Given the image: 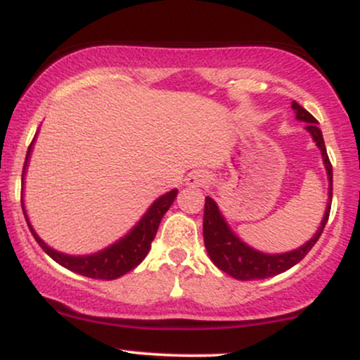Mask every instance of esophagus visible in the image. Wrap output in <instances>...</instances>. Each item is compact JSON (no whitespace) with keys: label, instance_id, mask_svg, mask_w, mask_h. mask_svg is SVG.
<instances>
[{"label":"esophagus","instance_id":"obj_1","mask_svg":"<svg viewBox=\"0 0 360 360\" xmlns=\"http://www.w3.org/2000/svg\"><path fill=\"white\" fill-rule=\"evenodd\" d=\"M210 183V176L206 174V172H201V171H194L186 177V184L189 186H205Z\"/></svg>","mask_w":360,"mask_h":360}]
</instances>
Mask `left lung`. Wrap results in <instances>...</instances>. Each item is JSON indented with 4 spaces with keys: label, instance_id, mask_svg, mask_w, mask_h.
Here are the masks:
<instances>
[{
    "label": "left lung",
    "instance_id": "8db88e82",
    "mask_svg": "<svg viewBox=\"0 0 360 360\" xmlns=\"http://www.w3.org/2000/svg\"><path fill=\"white\" fill-rule=\"evenodd\" d=\"M291 108L295 110L296 118L307 123V130L311 134L313 140H315L318 148L321 150V157H323V164L330 181L328 203H326L323 220H321L320 229L316 230V233L313 235V238H309L304 245H301L298 249L291 252H284V254H264V252L252 249L250 245H247L245 242H242L240 238L232 232L229 223L225 221V218H223L220 210H218L217 203H214L212 198L206 196L205 217H203V238H205L206 252H208L210 259L213 260V264L218 267V269L226 272V274L232 276L235 279H240V281L266 279L291 269L292 266H296V264H298L301 259H304V255L311 250V247L315 245L318 238H320L321 232H323L326 221H328L330 206H332L333 172H332V164H330L328 154H326L323 135H321V130L316 125L318 123L316 118L313 117L311 113H308L303 106L298 105L296 101H292Z\"/></svg>",
    "mask_w": 360,
    "mask_h": 360
}]
</instances>
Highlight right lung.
<instances>
[{"label": "right lung", "mask_w": 360, "mask_h": 360, "mask_svg": "<svg viewBox=\"0 0 360 360\" xmlns=\"http://www.w3.org/2000/svg\"><path fill=\"white\" fill-rule=\"evenodd\" d=\"M35 139L32 140L30 147L27 150V157H25V166H23V174H22V184H23V177H25V171H27V164L28 159H30V152L32 147H34ZM177 196V189H172L166 194H162L160 198L152 203L150 208L147 210V213L143 214L142 220H140L134 229L128 232L125 237L120 238L118 242L111 243L110 247L103 249L96 254L91 255H68L62 254V252L53 250L52 247H49L39 235L35 233L34 226L30 225L28 221L27 212H25V206L22 201V208H23V214L25 220L28 223V229H30L32 235L35 237V240L39 242V245L42 247L44 252L47 255L56 260L57 264H60L62 267L65 269L76 272V274L86 276V278L91 279H105V281H111L117 279L120 276L127 274L128 271L135 269L150 250L152 240L155 238L157 229H159V223L162 220V217L166 214V212L171 208V205L174 203Z\"/></svg>", "instance_id": "add662e5"}]
</instances>
